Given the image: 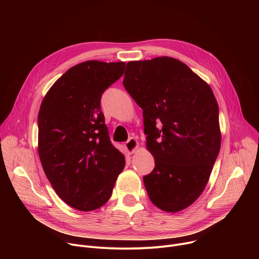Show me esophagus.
I'll return each instance as SVG.
<instances>
[{
  "instance_id": "1",
  "label": "esophagus",
  "mask_w": 259,
  "mask_h": 259,
  "mask_svg": "<svg viewBox=\"0 0 259 259\" xmlns=\"http://www.w3.org/2000/svg\"><path fill=\"white\" fill-rule=\"evenodd\" d=\"M125 147H126V150H127V152H128L129 154H133V153L136 151L137 147H138V141H137L135 138L131 137V138L128 139V141L125 143Z\"/></svg>"
}]
</instances>
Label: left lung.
<instances>
[{"instance_id":"obj_1","label":"left lung","mask_w":259,"mask_h":259,"mask_svg":"<svg viewBox=\"0 0 259 259\" xmlns=\"http://www.w3.org/2000/svg\"><path fill=\"white\" fill-rule=\"evenodd\" d=\"M123 85L143 109L146 147L155 159L153 172L143 177L150 200L166 212L186 209L203 193L220 150L212 89L167 56L129 61Z\"/></svg>"}]
</instances>
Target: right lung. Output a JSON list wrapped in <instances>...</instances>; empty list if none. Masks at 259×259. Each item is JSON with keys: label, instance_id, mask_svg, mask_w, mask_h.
I'll list each match as a JSON object with an SVG mask.
<instances>
[{"label": "right lung", "instance_id": "obj_1", "mask_svg": "<svg viewBox=\"0 0 259 259\" xmlns=\"http://www.w3.org/2000/svg\"><path fill=\"white\" fill-rule=\"evenodd\" d=\"M125 62L88 60L70 67L45 95L38 115V151L59 198L80 211L112 196L125 157L104 124L102 93L124 73Z\"/></svg>", "mask_w": 259, "mask_h": 259}]
</instances>
